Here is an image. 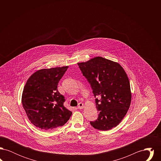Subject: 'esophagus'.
<instances>
[{"mask_svg": "<svg viewBox=\"0 0 161 161\" xmlns=\"http://www.w3.org/2000/svg\"><path fill=\"white\" fill-rule=\"evenodd\" d=\"M77 108H79V109H82V108H84V104H83L82 103H80L78 104V105Z\"/></svg>", "mask_w": 161, "mask_h": 161, "instance_id": "34e87169", "label": "esophagus"}]
</instances>
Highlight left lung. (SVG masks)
Returning <instances> with one entry per match:
<instances>
[{
  "mask_svg": "<svg viewBox=\"0 0 161 161\" xmlns=\"http://www.w3.org/2000/svg\"><path fill=\"white\" fill-rule=\"evenodd\" d=\"M78 65L97 98L98 118L91 124L103 131L115 127L127 114L131 100L130 82L124 69L118 63L101 57Z\"/></svg>",
  "mask_w": 161,
  "mask_h": 161,
  "instance_id": "obj_1",
  "label": "left lung"
}]
</instances>
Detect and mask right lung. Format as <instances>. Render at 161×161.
<instances>
[{
  "mask_svg": "<svg viewBox=\"0 0 161 161\" xmlns=\"http://www.w3.org/2000/svg\"><path fill=\"white\" fill-rule=\"evenodd\" d=\"M69 66L38 70L23 88L22 103L26 115L36 127L54 130L68 122L72 112L64 106V97L57 85Z\"/></svg>",
  "mask_w": 161,
  "mask_h": 161,
  "instance_id": "add662e5",
  "label": "right lung"
}]
</instances>
